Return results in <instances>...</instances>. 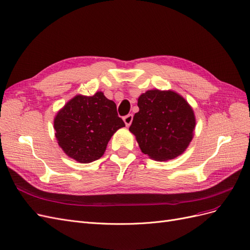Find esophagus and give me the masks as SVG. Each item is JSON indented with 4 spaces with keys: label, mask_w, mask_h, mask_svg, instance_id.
Wrapping results in <instances>:
<instances>
[{
    "label": "esophagus",
    "mask_w": 250,
    "mask_h": 250,
    "mask_svg": "<svg viewBox=\"0 0 250 250\" xmlns=\"http://www.w3.org/2000/svg\"><path fill=\"white\" fill-rule=\"evenodd\" d=\"M132 120H133V116L131 115V113H130V115H127L123 118V121H124V123H125L126 126H129L132 122Z\"/></svg>",
    "instance_id": "obj_1"
}]
</instances>
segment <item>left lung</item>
I'll list each match as a JSON object with an SVG mask.
<instances>
[{
    "label": "left lung",
    "instance_id": "obj_1",
    "mask_svg": "<svg viewBox=\"0 0 250 250\" xmlns=\"http://www.w3.org/2000/svg\"><path fill=\"white\" fill-rule=\"evenodd\" d=\"M140 108L129 130L143 153L155 161L173 160L193 139L195 116L190 105L172 90L151 89L138 100Z\"/></svg>",
    "mask_w": 250,
    "mask_h": 250
}]
</instances>
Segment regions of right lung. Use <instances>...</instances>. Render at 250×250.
Masks as SVG:
<instances>
[{
	"label": "right lung",
	"mask_w": 250,
	"mask_h": 250,
	"mask_svg": "<svg viewBox=\"0 0 250 250\" xmlns=\"http://www.w3.org/2000/svg\"><path fill=\"white\" fill-rule=\"evenodd\" d=\"M124 126L123 120L118 116L116 103L101 92L92 97H74L54 120L59 146L82 164L99 160L112 134Z\"/></svg>",
	"instance_id": "add662e5"
}]
</instances>
